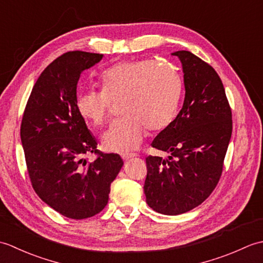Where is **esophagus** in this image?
<instances>
[{"mask_svg": "<svg viewBox=\"0 0 263 263\" xmlns=\"http://www.w3.org/2000/svg\"><path fill=\"white\" fill-rule=\"evenodd\" d=\"M135 157H137V155H136V154H125V155H123V156H122L123 160H125V161L130 160V159H132V158H135Z\"/></svg>", "mask_w": 263, "mask_h": 263, "instance_id": "obj_1", "label": "esophagus"}]
</instances>
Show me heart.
I'll return each instance as SVG.
<instances>
[{"instance_id": "1", "label": "heart", "mask_w": 263, "mask_h": 263, "mask_svg": "<svg viewBox=\"0 0 263 263\" xmlns=\"http://www.w3.org/2000/svg\"><path fill=\"white\" fill-rule=\"evenodd\" d=\"M103 91L87 90L78 95L77 109L91 124L100 126L108 119L110 100L124 102V121L111 125L102 137L103 148L110 153L136 150L147 128L159 132L176 115L182 82L170 66L156 61L121 62L102 76Z\"/></svg>"}]
</instances>
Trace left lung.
I'll return each instance as SVG.
<instances>
[{"label":"left lung","mask_w":263,"mask_h":263,"mask_svg":"<svg viewBox=\"0 0 263 263\" xmlns=\"http://www.w3.org/2000/svg\"><path fill=\"white\" fill-rule=\"evenodd\" d=\"M181 61L185 96L182 109L152 146L170 154L147 157L144 194L150 208L175 216L192 210L214 191L232 137V111L219 76L189 51Z\"/></svg>","instance_id":"8db88e82"}]
</instances>
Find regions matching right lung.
Returning a JSON list of instances; mask_svg holds the SVG:
<instances>
[{"mask_svg": "<svg viewBox=\"0 0 263 263\" xmlns=\"http://www.w3.org/2000/svg\"><path fill=\"white\" fill-rule=\"evenodd\" d=\"M104 55L68 52L42 72L22 117L20 137L35 192L55 211L71 219H85L108 202L110 183L123 160L117 154L98 153L97 141L77 109L81 73Z\"/></svg>", "mask_w": 263, "mask_h": 263, "instance_id": "add662e5", "label": "right lung"}]
</instances>
